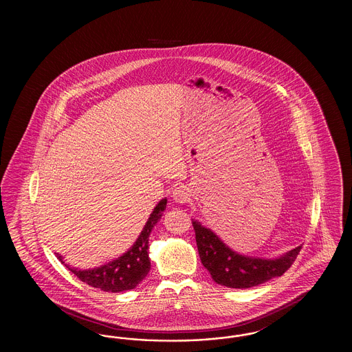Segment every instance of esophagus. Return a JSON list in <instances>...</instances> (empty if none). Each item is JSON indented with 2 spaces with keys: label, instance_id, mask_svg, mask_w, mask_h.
Masks as SVG:
<instances>
[{
  "label": "esophagus",
  "instance_id": "obj_1",
  "mask_svg": "<svg viewBox=\"0 0 352 352\" xmlns=\"http://www.w3.org/2000/svg\"><path fill=\"white\" fill-rule=\"evenodd\" d=\"M188 197H190V194H188V190L184 187V186H181V187H177L174 191H173V199L175 203H186V201H188Z\"/></svg>",
  "mask_w": 352,
  "mask_h": 352
}]
</instances>
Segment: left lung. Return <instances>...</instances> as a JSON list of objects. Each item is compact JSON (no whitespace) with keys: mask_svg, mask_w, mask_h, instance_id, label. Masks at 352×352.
<instances>
[{"mask_svg":"<svg viewBox=\"0 0 352 352\" xmlns=\"http://www.w3.org/2000/svg\"><path fill=\"white\" fill-rule=\"evenodd\" d=\"M201 264L217 284L248 289L283 276L300 254L302 245L278 258H256L228 248L211 230L192 220Z\"/></svg>","mask_w":352,"mask_h":352,"instance_id":"left-lung-1","label":"left lung"}]
</instances>
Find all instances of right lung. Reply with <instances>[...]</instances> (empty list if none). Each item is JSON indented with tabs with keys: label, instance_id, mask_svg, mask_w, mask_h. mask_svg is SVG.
I'll return each mask as SVG.
<instances>
[{
	"label": "right lung",
	"instance_id": "right-lung-1",
	"mask_svg": "<svg viewBox=\"0 0 352 352\" xmlns=\"http://www.w3.org/2000/svg\"><path fill=\"white\" fill-rule=\"evenodd\" d=\"M166 199L160 201L151 217L148 219L145 227L142 228L138 239L135 240L132 248L125 252L122 256H120L116 260L104 264L99 268L80 269L67 268L87 285H91L92 287H98L104 292H112L118 293L124 290L134 289L140 284L146 274L151 270V260L148 254L149 248V234H151L153 227L158 223V220L162 217L165 208H166ZM60 263L65 264L63 257L56 254Z\"/></svg>",
	"mask_w": 352,
	"mask_h": 352
}]
</instances>
